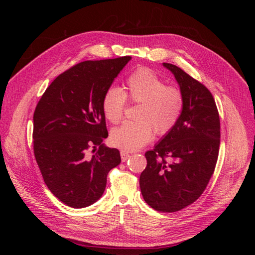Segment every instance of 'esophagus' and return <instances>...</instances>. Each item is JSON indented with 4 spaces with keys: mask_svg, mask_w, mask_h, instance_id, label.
I'll return each instance as SVG.
<instances>
[{
    "mask_svg": "<svg viewBox=\"0 0 255 255\" xmlns=\"http://www.w3.org/2000/svg\"><path fill=\"white\" fill-rule=\"evenodd\" d=\"M120 155H121V160L122 161H127L130 157L129 154L128 152H126V151H121L120 152Z\"/></svg>",
    "mask_w": 255,
    "mask_h": 255,
    "instance_id": "obj_1",
    "label": "esophagus"
}]
</instances>
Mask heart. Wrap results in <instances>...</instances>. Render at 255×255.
Here are the masks:
<instances>
[{
  "label": "heart",
  "mask_w": 255,
  "mask_h": 255,
  "mask_svg": "<svg viewBox=\"0 0 255 255\" xmlns=\"http://www.w3.org/2000/svg\"><path fill=\"white\" fill-rule=\"evenodd\" d=\"M126 91L112 86L105 91L102 110L105 118L118 123L126 111L127 99L139 104L135 112L136 121L125 122L111 132L110 141L123 151H136L152 140L156 135L170 133L179 121L183 111L182 92L167 86L164 80L149 68H138L125 83Z\"/></svg>",
  "instance_id": "b5f03b06"
}]
</instances>
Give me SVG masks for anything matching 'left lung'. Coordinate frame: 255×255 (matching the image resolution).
I'll return each mask as SVG.
<instances>
[{
  "mask_svg": "<svg viewBox=\"0 0 255 255\" xmlns=\"http://www.w3.org/2000/svg\"><path fill=\"white\" fill-rule=\"evenodd\" d=\"M163 66L179 84L183 111L171 132L145 152L139 186L152 208L174 213L194 203L211 180L219 153L220 120L215 100L203 84L172 64Z\"/></svg>",
  "mask_w": 255,
  "mask_h": 255,
  "instance_id": "1",
  "label": "left lung"
}]
</instances>
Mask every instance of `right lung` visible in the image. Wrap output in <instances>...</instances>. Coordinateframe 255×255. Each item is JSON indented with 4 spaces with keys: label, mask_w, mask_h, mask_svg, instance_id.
<instances>
[{
    "label": "right lung",
    "mask_w": 255,
    "mask_h": 255,
    "mask_svg": "<svg viewBox=\"0 0 255 255\" xmlns=\"http://www.w3.org/2000/svg\"><path fill=\"white\" fill-rule=\"evenodd\" d=\"M130 58L71 67L51 83L36 106L35 158L48 188L68 206L83 208L98 201L107 174L121 163L119 151L102 143L109 136L102 100ZM98 145L89 156L88 150Z\"/></svg>",
    "instance_id": "right-lung-1"
}]
</instances>
